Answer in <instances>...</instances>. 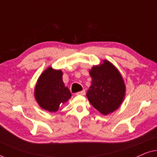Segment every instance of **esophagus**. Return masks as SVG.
I'll return each instance as SVG.
<instances>
[{
  "instance_id": "1",
  "label": "esophagus",
  "mask_w": 157,
  "mask_h": 157,
  "mask_svg": "<svg viewBox=\"0 0 157 157\" xmlns=\"http://www.w3.org/2000/svg\"><path fill=\"white\" fill-rule=\"evenodd\" d=\"M77 95H81V96H84L85 94H86V91H85V90H83V91H79V92H78V93L76 94Z\"/></svg>"
}]
</instances>
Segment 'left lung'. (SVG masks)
<instances>
[{
	"label": "left lung",
	"mask_w": 157,
	"mask_h": 157,
	"mask_svg": "<svg viewBox=\"0 0 157 157\" xmlns=\"http://www.w3.org/2000/svg\"><path fill=\"white\" fill-rule=\"evenodd\" d=\"M91 85L86 96L96 110L104 115L113 113L123 102L126 86L121 73L108 60L94 66L89 71Z\"/></svg>",
	"instance_id": "obj_1"
}]
</instances>
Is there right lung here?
<instances>
[{"mask_svg":"<svg viewBox=\"0 0 157 157\" xmlns=\"http://www.w3.org/2000/svg\"><path fill=\"white\" fill-rule=\"evenodd\" d=\"M61 69L47 68L38 78L34 96L40 108L49 112H56L61 104L67 102L71 94L64 84Z\"/></svg>","mask_w":157,"mask_h":157,"instance_id":"add662e5","label":"right lung"}]
</instances>
